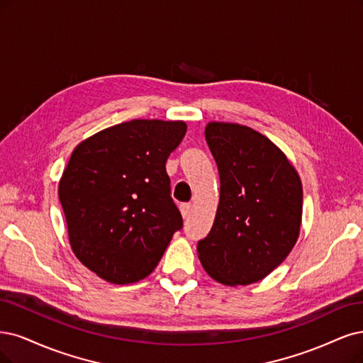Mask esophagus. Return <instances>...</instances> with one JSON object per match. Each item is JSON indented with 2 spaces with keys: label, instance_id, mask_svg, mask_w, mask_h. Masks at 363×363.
<instances>
[{
  "label": "esophagus",
  "instance_id": "34e87169",
  "mask_svg": "<svg viewBox=\"0 0 363 363\" xmlns=\"http://www.w3.org/2000/svg\"><path fill=\"white\" fill-rule=\"evenodd\" d=\"M180 210H182V215H183V218L186 220L191 218V213H192V206L191 204H182Z\"/></svg>",
  "mask_w": 363,
  "mask_h": 363
}]
</instances>
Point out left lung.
<instances>
[{
  "label": "left lung",
  "instance_id": "obj_1",
  "mask_svg": "<svg viewBox=\"0 0 363 363\" xmlns=\"http://www.w3.org/2000/svg\"><path fill=\"white\" fill-rule=\"evenodd\" d=\"M220 198L196 251L211 278L247 285L266 278L290 254L301 231L303 191L296 169L264 135L234 123H208Z\"/></svg>",
  "mask_w": 363,
  "mask_h": 363
}]
</instances>
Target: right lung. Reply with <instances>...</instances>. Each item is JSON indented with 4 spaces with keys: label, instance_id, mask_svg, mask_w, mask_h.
<instances>
[{
    "label": "right lung",
    "instance_id": "1",
    "mask_svg": "<svg viewBox=\"0 0 363 363\" xmlns=\"http://www.w3.org/2000/svg\"><path fill=\"white\" fill-rule=\"evenodd\" d=\"M184 133L183 121L132 120L74 148L58 196L73 252L97 277L144 279L183 228L165 164Z\"/></svg>",
    "mask_w": 363,
    "mask_h": 363
}]
</instances>
